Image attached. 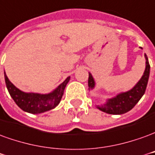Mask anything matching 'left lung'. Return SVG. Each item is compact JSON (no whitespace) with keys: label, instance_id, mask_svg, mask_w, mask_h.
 I'll return each mask as SVG.
<instances>
[{"label":"left lung","instance_id":"obj_1","mask_svg":"<svg viewBox=\"0 0 155 155\" xmlns=\"http://www.w3.org/2000/svg\"><path fill=\"white\" fill-rule=\"evenodd\" d=\"M144 57L146 60L145 70L143 72V75L142 76V78H140L135 86L128 92L118 93L116 97L107 99L106 104L100 105V106L98 105L97 108L99 110L109 114H123L131 110L133 107L135 106L136 104L140 100V98L145 93L150 71V63H149V60L146 54H144ZM88 74H89L88 75V88L93 89L95 87V82L92 74L90 72Z\"/></svg>","mask_w":155,"mask_h":155}]
</instances>
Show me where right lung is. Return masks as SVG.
Wrapping results in <instances>:
<instances>
[{
    "instance_id": "right-lung-1",
    "label": "right lung",
    "mask_w": 155,
    "mask_h": 155,
    "mask_svg": "<svg viewBox=\"0 0 155 155\" xmlns=\"http://www.w3.org/2000/svg\"><path fill=\"white\" fill-rule=\"evenodd\" d=\"M70 80L67 78L62 83L51 93L48 94H40L34 93H25L10 82L5 72V81L7 90L11 97L15 101L16 105L23 111L30 114H41L53 109L58 106L62 99L66 85Z\"/></svg>"
}]
</instances>
